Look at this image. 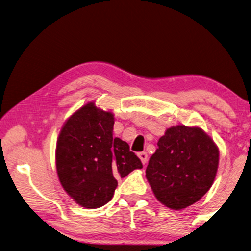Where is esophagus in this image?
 Masks as SVG:
<instances>
[{
    "label": "esophagus",
    "mask_w": 251,
    "mask_h": 251,
    "mask_svg": "<svg viewBox=\"0 0 251 251\" xmlns=\"http://www.w3.org/2000/svg\"><path fill=\"white\" fill-rule=\"evenodd\" d=\"M138 157H139L140 161H141V163H143V165H146V163H147V161H148V154H147V152H145V151L139 152L138 153Z\"/></svg>",
    "instance_id": "34e87169"
}]
</instances>
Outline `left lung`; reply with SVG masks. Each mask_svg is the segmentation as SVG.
<instances>
[{"mask_svg":"<svg viewBox=\"0 0 251 251\" xmlns=\"http://www.w3.org/2000/svg\"><path fill=\"white\" fill-rule=\"evenodd\" d=\"M218 161L220 150L202 128L172 126L159 139L146 177L158 201L177 211L198 202L211 189Z\"/></svg>","mask_w":251,"mask_h":251,"instance_id":"8db88e82","label":"left lung"}]
</instances>
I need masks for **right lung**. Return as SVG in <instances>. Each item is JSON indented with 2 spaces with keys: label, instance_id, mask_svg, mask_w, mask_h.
I'll list each match as a JSON object with an SVG mask.
<instances>
[{
  "label": "right lung",
  "instance_id": "add662e5",
  "mask_svg": "<svg viewBox=\"0 0 251 251\" xmlns=\"http://www.w3.org/2000/svg\"><path fill=\"white\" fill-rule=\"evenodd\" d=\"M114 115L95 106L79 108L59 133L56 168L63 190L85 208L110 202L117 179L141 169L139 158L121 138L113 137Z\"/></svg>",
  "mask_w": 251,
  "mask_h": 251
}]
</instances>
